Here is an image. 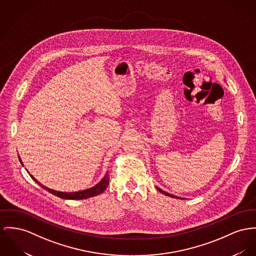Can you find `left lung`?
Segmentation results:
<instances>
[{
    "instance_id": "left-lung-1",
    "label": "left lung",
    "mask_w": 256,
    "mask_h": 256,
    "mask_svg": "<svg viewBox=\"0 0 256 256\" xmlns=\"http://www.w3.org/2000/svg\"><path fill=\"white\" fill-rule=\"evenodd\" d=\"M157 190L159 191V192H161L162 194H165L166 196H169V197H172V198H176V199H180V200H182L184 198H182V197H178V196H174V195H172V194H170V193H168V192H166V191H164V190H162L161 188H157Z\"/></svg>"
}]
</instances>
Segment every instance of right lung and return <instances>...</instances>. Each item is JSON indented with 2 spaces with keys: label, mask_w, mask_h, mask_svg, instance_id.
<instances>
[{
  "label": "right lung",
  "mask_w": 256,
  "mask_h": 256,
  "mask_svg": "<svg viewBox=\"0 0 256 256\" xmlns=\"http://www.w3.org/2000/svg\"><path fill=\"white\" fill-rule=\"evenodd\" d=\"M19 158V161L20 163L22 164L23 166V163H22V160L21 158L18 156ZM28 172V170H27ZM30 176L34 180V182L44 189H46V191H48L50 193H52L53 195L59 197V198H62V199H67V200H82V199H87V198H90V197H93V196H96V195H99L102 193L106 186H108V182H110V174L108 172H106V174L104 176L102 180L93 188H88L86 190H82V191H76V192H62V191H57V190H53L52 188H46L44 186H42L40 182H38V180H36L34 178V176L32 174H30Z\"/></svg>",
  "instance_id": "add662e5"
}]
</instances>
